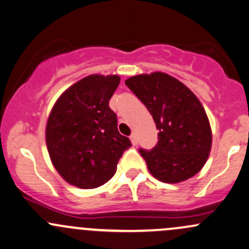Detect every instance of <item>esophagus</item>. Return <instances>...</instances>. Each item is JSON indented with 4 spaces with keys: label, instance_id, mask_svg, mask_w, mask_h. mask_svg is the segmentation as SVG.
<instances>
[{
    "label": "esophagus",
    "instance_id": "1",
    "mask_svg": "<svg viewBox=\"0 0 249 249\" xmlns=\"http://www.w3.org/2000/svg\"><path fill=\"white\" fill-rule=\"evenodd\" d=\"M130 140H131L133 145H137L138 140H137V136H136V133H132V135L130 136Z\"/></svg>",
    "mask_w": 249,
    "mask_h": 249
}]
</instances>
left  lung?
Segmentation results:
<instances>
[{"instance_id": "1", "label": "left lung", "mask_w": 249, "mask_h": 249, "mask_svg": "<svg viewBox=\"0 0 249 249\" xmlns=\"http://www.w3.org/2000/svg\"><path fill=\"white\" fill-rule=\"evenodd\" d=\"M125 85L144 104L159 130L158 144L150 150L140 149L149 172L167 184L197 174L213 142L210 123L197 96L163 72L137 75Z\"/></svg>"}]
</instances>
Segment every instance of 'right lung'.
<instances>
[{"mask_svg":"<svg viewBox=\"0 0 249 249\" xmlns=\"http://www.w3.org/2000/svg\"><path fill=\"white\" fill-rule=\"evenodd\" d=\"M119 76L90 75L68 88L54 104L46 125V144L63 179L80 188H95L114 175L123 153L131 146L120 135L109 99Z\"/></svg>","mask_w":249,"mask_h":249,"instance_id":"1","label":"right lung"}]
</instances>
